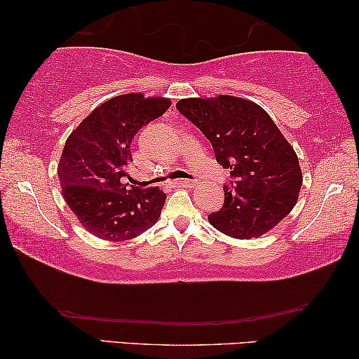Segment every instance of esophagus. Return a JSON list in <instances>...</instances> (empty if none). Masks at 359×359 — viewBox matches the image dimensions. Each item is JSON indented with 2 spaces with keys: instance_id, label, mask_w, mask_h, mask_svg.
I'll return each mask as SVG.
<instances>
[{
  "instance_id": "esophagus-1",
  "label": "esophagus",
  "mask_w": 359,
  "mask_h": 359,
  "mask_svg": "<svg viewBox=\"0 0 359 359\" xmlns=\"http://www.w3.org/2000/svg\"><path fill=\"white\" fill-rule=\"evenodd\" d=\"M170 184H172L173 187H194L196 186V181L194 180H175Z\"/></svg>"
}]
</instances>
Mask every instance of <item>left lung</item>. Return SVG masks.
I'll return each instance as SVG.
<instances>
[{"label": "left lung", "mask_w": 359, "mask_h": 359, "mask_svg": "<svg viewBox=\"0 0 359 359\" xmlns=\"http://www.w3.org/2000/svg\"><path fill=\"white\" fill-rule=\"evenodd\" d=\"M176 108L231 170L224 205L208 215L211 226L229 237H259L294 208L302 186L297 156L259 104L219 95L181 100Z\"/></svg>", "instance_id": "left-lung-1"}]
</instances>
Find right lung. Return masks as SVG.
<instances>
[{
  "instance_id": "obj_1",
  "label": "right lung",
  "mask_w": 359,
  "mask_h": 359,
  "mask_svg": "<svg viewBox=\"0 0 359 359\" xmlns=\"http://www.w3.org/2000/svg\"><path fill=\"white\" fill-rule=\"evenodd\" d=\"M170 108L167 98L126 93L100 104L69 135L58 163L68 207L87 231L111 242L130 240L161 216L158 187L128 184L132 140Z\"/></svg>"
}]
</instances>
